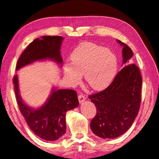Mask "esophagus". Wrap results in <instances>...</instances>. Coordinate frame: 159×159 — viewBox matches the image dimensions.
<instances>
[{
    "mask_svg": "<svg viewBox=\"0 0 159 159\" xmlns=\"http://www.w3.org/2000/svg\"><path fill=\"white\" fill-rule=\"evenodd\" d=\"M79 102L80 103H83V102H84V101L85 100V96L83 94H82V93H80V94H79Z\"/></svg>",
    "mask_w": 159,
    "mask_h": 159,
    "instance_id": "obj_1",
    "label": "esophagus"
}]
</instances>
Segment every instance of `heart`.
I'll return each mask as SVG.
<instances>
[{"label": "heart", "mask_w": 159, "mask_h": 159, "mask_svg": "<svg viewBox=\"0 0 159 159\" xmlns=\"http://www.w3.org/2000/svg\"><path fill=\"white\" fill-rule=\"evenodd\" d=\"M71 63L64 67L65 79L77 84L84 74L87 84L92 89H102L110 85L117 72V58L108 48L94 43L79 44L71 55Z\"/></svg>", "instance_id": "1"}]
</instances>
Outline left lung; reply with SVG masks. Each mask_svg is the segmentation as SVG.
Here are the masks:
<instances>
[{
    "instance_id": "8db88e82",
    "label": "left lung",
    "mask_w": 159,
    "mask_h": 159,
    "mask_svg": "<svg viewBox=\"0 0 159 159\" xmlns=\"http://www.w3.org/2000/svg\"><path fill=\"white\" fill-rule=\"evenodd\" d=\"M123 63L107 88L88 96L97 108V114L90 122L92 132L102 138H115L127 131L136 117L141 103L142 76L138 66L131 62L133 51L125 43Z\"/></svg>"
}]
</instances>
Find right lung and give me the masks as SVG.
<instances>
[{
	"instance_id": "1",
	"label": "right lung",
	"mask_w": 159,
	"mask_h": 159,
	"mask_svg": "<svg viewBox=\"0 0 159 159\" xmlns=\"http://www.w3.org/2000/svg\"><path fill=\"white\" fill-rule=\"evenodd\" d=\"M63 38L60 36H43L33 40L24 51L17 61L16 70L37 60L53 59L62 64L60 46ZM16 99L20 112L28 126L42 139L56 140L66 132L65 116L67 111L79 105L77 93L73 89L53 90L47 102L39 109L29 108L22 102L19 95L17 76L13 78Z\"/></svg>"
}]
</instances>
